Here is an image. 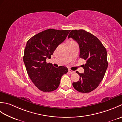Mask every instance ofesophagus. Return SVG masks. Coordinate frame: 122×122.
<instances>
[{
  "label": "esophagus",
  "mask_w": 122,
  "mask_h": 122,
  "mask_svg": "<svg viewBox=\"0 0 122 122\" xmlns=\"http://www.w3.org/2000/svg\"><path fill=\"white\" fill-rule=\"evenodd\" d=\"M68 72H69V73H71V74H72V73H74V71H72L71 70H69Z\"/></svg>",
  "instance_id": "1"
}]
</instances>
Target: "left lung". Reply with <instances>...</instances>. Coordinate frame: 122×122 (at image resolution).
<instances>
[{"mask_svg": "<svg viewBox=\"0 0 122 122\" xmlns=\"http://www.w3.org/2000/svg\"><path fill=\"white\" fill-rule=\"evenodd\" d=\"M70 38L79 44L80 58L86 61L82 65L84 73L76 71L80 79L72 85L80 92H91L98 86L104 76L108 66L107 50L97 37L84 30H72L68 36Z\"/></svg>", "mask_w": 122, "mask_h": 122, "instance_id": "1", "label": "left lung"}]
</instances>
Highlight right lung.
<instances>
[{"label": "right lung", "instance_id": "add662e5", "mask_svg": "<svg viewBox=\"0 0 122 122\" xmlns=\"http://www.w3.org/2000/svg\"><path fill=\"white\" fill-rule=\"evenodd\" d=\"M70 30L49 29L33 36L27 41L23 57L30 79L39 90L44 92L56 90L61 77L68 71L65 66L55 68L46 58L50 59L60 44L65 40Z\"/></svg>", "mask_w": 122, "mask_h": 122}]
</instances>
